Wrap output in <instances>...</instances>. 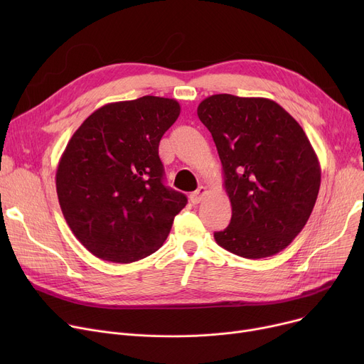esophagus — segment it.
<instances>
[{"mask_svg": "<svg viewBox=\"0 0 364 364\" xmlns=\"http://www.w3.org/2000/svg\"><path fill=\"white\" fill-rule=\"evenodd\" d=\"M208 193V190H206V187H203V186H200L196 192H193L192 195H190V200H192V203H195V205H198V203H200L202 202V199H203V196Z\"/></svg>", "mask_w": 364, "mask_h": 364, "instance_id": "obj_1", "label": "esophagus"}]
</instances>
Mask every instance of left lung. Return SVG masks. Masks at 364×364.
I'll return each instance as SVG.
<instances>
[{
	"mask_svg": "<svg viewBox=\"0 0 364 364\" xmlns=\"http://www.w3.org/2000/svg\"><path fill=\"white\" fill-rule=\"evenodd\" d=\"M224 171L232 221L215 242L235 255H276L307 224L321 171L301 125L264 97L214 94L198 106Z\"/></svg>",
	"mask_w": 364,
	"mask_h": 364,
	"instance_id": "1",
	"label": "left lung"
}]
</instances>
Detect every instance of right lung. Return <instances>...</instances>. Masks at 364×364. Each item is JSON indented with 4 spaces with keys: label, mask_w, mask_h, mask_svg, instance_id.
Masks as SVG:
<instances>
[{
    "label": "right lung",
    "mask_w": 364,
    "mask_h": 364,
    "mask_svg": "<svg viewBox=\"0 0 364 364\" xmlns=\"http://www.w3.org/2000/svg\"><path fill=\"white\" fill-rule=\"evenodd\" d=\"M180 114L174 99L109 103L73 132L55 172L63 217L97 258L128 264L156 252L187 198L164 184L159 141Z\"/></svg>",
    "instance_id": "obj_1"
}]
</instances>
